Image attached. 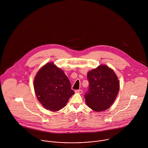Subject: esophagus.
Returning <instances> with one entry per match:
<instances>
[{
    "label": "esophagus",
    "mask_w": 148,
    "mask_h": 148,
    "mask_svg": "<svg viewBox=\"0 0 148 148\" xmlns=\"http://www.w3.org/2000/svg\"><path fill=\"white\" fill-rule=\"evenodd\" d=\"M75 93H82V90L81 89H79V90H75Z\"/></svg>",
    "instance_id": "esophagus-1"
}]
</instances>
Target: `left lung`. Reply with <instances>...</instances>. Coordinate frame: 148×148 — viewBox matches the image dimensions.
<instances>
[{
	"label": "left lung",
	"mask_w": 148,
	"mask_h": 148,
	"mask_svg": "<svg viewBox=\"0 0 148 148\" xmlns=\"http://www.w3.org/2000/svg\"><path fill=\"white\" fill-rule=\"evenodd\" d=\"M89 89L85 94L86 105L96 112L110 108L119 93L120 83L116 75L109 67L101 65L87 73Z\"/></svg>",
	"instance_id": "left-lung-1"
}]
</instances>
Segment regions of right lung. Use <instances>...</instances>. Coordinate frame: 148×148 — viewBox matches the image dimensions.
I'll use <instances>...</instances> for the list:
<instances>
[{"label":"right lung","instance_id":"1","mask_svg":"<svg viewBox=\"0 0 148 148\" xmlns=\"http://www.w3.org/2000/svg\"><path fill=\"white\" fill-rule=\"evenodd\" d=\"M34 85L39 101L51 111L62 109L75 93L63 71L53 63L46 64L40 68L35 77Z\"/></svg>","mask_w":148,"mask_h":148}]
</instances>
